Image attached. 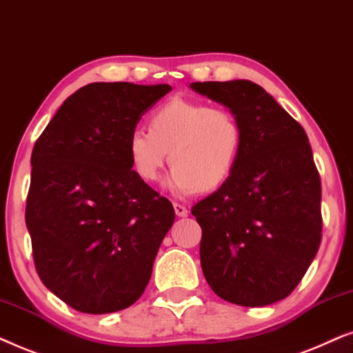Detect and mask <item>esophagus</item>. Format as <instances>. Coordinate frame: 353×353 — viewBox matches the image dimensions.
<instances>
[{"mask_svg":"<svg viewBox=\"0 0 353 353\" xmlns=\"http://www.w3.org/2000/svg\"><path fill=\"white\" fill-rule=\"evenodd\" d=\"M174 211H176V214L179 216V218H185V216L189 214V210L181 203H174Z\"/></svg>","mask_w":353,"mask_h":353,"instance_id":"1","label":"esophagus"}]
</instances>
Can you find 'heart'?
<instances>
[{
    "instance_id": "b5f03b06",
    "label": "heart",
    "mask_w": 353,
    "mask_h": 353,
    "mask_svg": "<svg viewBox=\"0 0 353 353\" xmlns=\"http://www.w3.org/2000/svg\"><path fill=\"white\" fill-rule=\"evenodd\" d=\"M242 142V125L231 110L174 98L153 111L150 129L129 135L128 152L145 182L158 179L169 152L172 169L164 184L172 194L187 195L223 184L236 168Z\"/></svg>"
}]
</instances>
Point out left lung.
<instances>
[{
    "instance_id": "1",
    "label": "left lung",
    "mask_w": 353,
    "mask_h": 353,
    "mask_svg": "<svg viewBox=\"0 0 353 353\" xmlns=\"http://www.w3.org/2000/svg\"><path fill=\"white\" fill-rule=\"evenodd\" d=\"M190 88L229 108L243 134L231 176L192 208L205 279L218 297L242 307L279 302L297 288L321 242V182L307 134L250 81Z\"/></svg>"
}]
</instances>
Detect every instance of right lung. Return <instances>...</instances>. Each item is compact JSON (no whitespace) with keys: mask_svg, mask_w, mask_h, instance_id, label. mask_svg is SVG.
<instances>
[{"mask_svg":"<svg viewBox=\"0 0 353 353\" xmlns=\"http://www.w3.org/2000/svg\"><path fill=\"white\" fill-rule=\"evenodd\" d=\"M168 83L95 82L65 100L32 152L26 224L41 283L82 313L137 302L174 223L132 171L129 135Z\"/></svg>","mask_w":353,"mask_h":353,"instance_id":"add662e5","label":"right lung"}]
</instances>
